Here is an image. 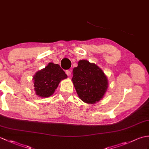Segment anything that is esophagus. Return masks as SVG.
Returning <instances> with one entry per match:
<instances>
[{
  "instance_id": "esophagus-1",
  "label": "esophagus",
  "mask_w": 149,
  "mask_h": 149,
  "mask_svg": "<svg viewBox=\"0 0 149 149\" xmlns=\"http://www.w3.org/2000/svg\"><path fill=\"white\" fill-rule=\"evenodd\" d=\"M66 75H68V76H70L71 75V70H67L65 71Z\"/></svg>"
}]
</instances>
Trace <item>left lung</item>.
<instances>
[{
	"instance_id": "obj_1",
	"label": "left lung",
	"mask_w": 149,
	"mask_h": 149,
	"mask_svg": "<svg viewBox=\"0 0 149 149\" xmlns=\"http://www.w3.org/2000/svg\"><path fill=\"white\" fill-rule=\"evenodd\" d=\"M72 80L78 96L88 104H95L102 99L108 85L102 70L87 60L78 62V66L73 70Z\"/></svg>"
}]
</instances>
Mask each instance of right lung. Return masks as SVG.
I'll use <instances>...</instances> for the list:
<instances>
[{
  "label": "right lung",
  "instance_id": "obj_1",
  "mask_svg": "<svg viewBox=\"0 0 149 149\" xmlns=\"http://www.w3.org/2000/svg\"><path fill=\"white\" fill-rule=\"evenodd\" d=\"M67 75L58 64L49 63L45 68L36 73L33 77L36 94L40 97H48L54 92L61 80Z\"/></svg>",
  "mask_w": 149,
  "mask_h": 149
}]
</instances>
